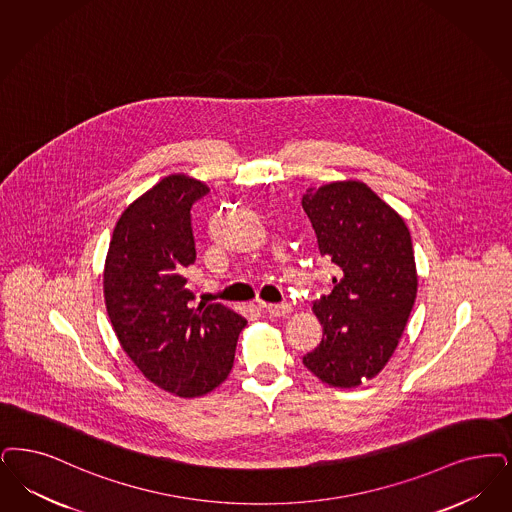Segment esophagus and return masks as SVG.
<instances>
[{
  "label": "esophagus",
  "instance_id": "1",
  "mask_svg": "<svg viewBox=\"0 0 512 512\" xmlns=\"http://www.w3.org/2000/svg\"><path fill=\"white\" fill-rule=\"evenodd\" d=\"M266 310V314L268 316H274V318H278V316H287L289 312H291V305H287V303H278V305H263Z\"/></svg>",
  "mask_w": 512,
  "mask_h": 512
}]
</instances>
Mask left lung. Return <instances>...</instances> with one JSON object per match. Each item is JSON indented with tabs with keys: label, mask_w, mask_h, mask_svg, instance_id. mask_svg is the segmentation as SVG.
Segmentation results:
<instances>
[{
	"label": "left lung",
	"mask_w": 512,
	"mask_h": 512,
	"mask_svg": "<svg viewBox=\"0 0 512 512\" xmlns=\"http://www.w3.org/2000/svg\"><path fill=\"white\" fill-rule=\"evenodd\" d=\"M301 204L320 255L339 268L328 295L312 303L324 337L303 364L331 387H358L385 368L415 303L408 226L358 181L308 188Z\"/></svg>",
	"instance_id": "1"
}]
</instances>
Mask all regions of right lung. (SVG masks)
Listing matches in <instances>:
<instances>
[{
    "instance_id": "right-lung-1",
    "label": "right lung",
    "mask_w": 512,
    "mask_h": 512,
    "mask_svg": "<svg viewBox=\"0 0 512 512\" xmlns=\"http://www.w3.org/2000/svg\"><path fill=\"white\" fill-rule=\"evenodd\" d=\"M209 188L169 175L129 205L104 266V301L120 345L144 377L181 398L219 387L246 318L221 303L192 307L186 268L196 261L192 205Z\"/></svg>"
}]
</instances>
